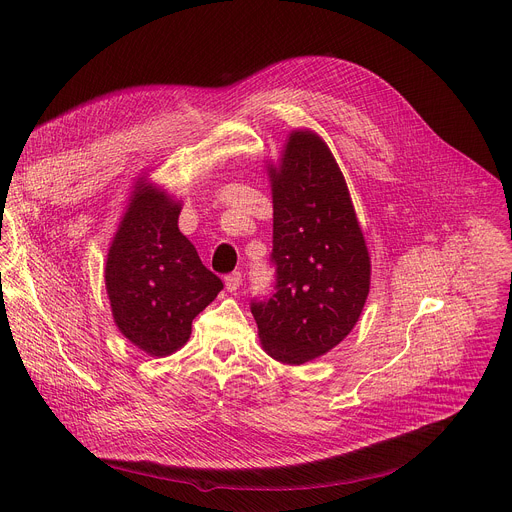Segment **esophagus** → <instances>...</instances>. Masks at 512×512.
I'll use <instances>...</instances> for the list:
<instances>
[{"instance_id": "esophagus-1", "label": "esophagus", "mask_w": 512, "mask_h": 512, "mask_svg": "<svg viewBox=\"0 0 512 512\" xmlns=\"http://www.w3.org/2000/svg\"><path fill=\"white\" fill-rule=\"evenodd\" d=\"M225 285L229 291H237L239 285H241V273L239 271H233L229 275H225Z\"/></svg>"}]
</instances>
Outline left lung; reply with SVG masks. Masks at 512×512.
Here are the masks:
<instances>
[{
    "instance_id": "left-lung-1",
    "label": "left lung",
    "mask_w": 512,
    "mask_h": 512,
    "mask_svg": "<svg viewBox=\"0 0 512 512\" xmlns=\"http://www.w3.org/2000/svg\"><path fill=\"white\" fill-rule=\"evenodd\" d=\"M273 182V291L251 300L263 348L302 364L340 344L369 296L371 261L328 145L291 133Z\"/></svg>"
}]
</instances>
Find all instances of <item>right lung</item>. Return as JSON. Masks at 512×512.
<instances>
[{
  "label": "right lung",
  "mask_w": 512,
  "mask_h": 512,
  "mask_svg": "<svg viewBox=\"0 0 512 512\" xmlns=\"http://www.w3.org/2000/svg\"><path fill=\"white\" fill-rule=\"evenodd\" d=\"M180 204L137 184L109 249L105 283L121 334L166 356L190 336L192 320L223 289L178 229Z\"/></svg>",
  "instance_id": "add662e5"
}]
</instances>
